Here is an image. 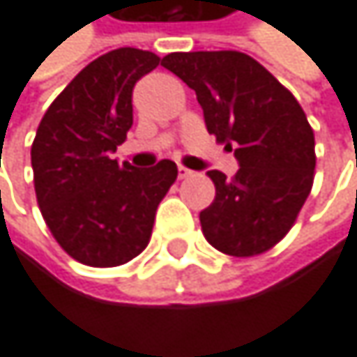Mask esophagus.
Masks as SVG:
<instances>
[{"label": "esophagus", "mask_w": 357, "mask_h": 357, "mask_svg": "<svg viewBox=\"0 0 357 357\" xmlns=\"http://www.w3.org/2000/svg\"><path fill=\"white\" fill-rule=\"evenodd\" d=\"M195 171H190V169H186L184 165H180L177 167V177H180V180H186V177H190Z\"/></svg>", "instance_id": "34e87169"}]
</instances>
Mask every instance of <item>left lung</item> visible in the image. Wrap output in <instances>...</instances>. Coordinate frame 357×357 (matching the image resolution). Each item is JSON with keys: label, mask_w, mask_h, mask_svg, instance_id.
I'll list each match as a JSON object with an SVG mask.
<instances>
[{"label": "left lung", "mask_w": 357, "mask_h": 357, "mask_svg": "<svg viewBox=\"0 0 357 357\" xmlns=\"http://www.w3.org/2000/svg\"><path fill=\"white\" fill-rule=\"evenodd\" d=\"M162 66L195 89L205 128L240 165L231 180L208 171L216 197L199 214L205 240L231 257L266 252L287 236L312 188L314 135L302 107L246 53H169Z\"/></svg>", "instance_id": "8db88e82"}]
</instances>
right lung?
Segmentation results:
<instances>
[{
	"label": "right lung",
	"instance_id": "add662e5",
	"mask_svg": "<svg viewBox=\"0 0 357 357\" xmlns=\"http://www.w3.org/2000/svg\"><path fill=\"white\" fill-rule=\"evenodd\" d=\"M158 63V55L132 47L100 55L66 85L38 126L31 169L40 212L59 246L85 266L135 259L177 177L173 160L135 169L111 156L132 128L135 83Z\"/></svg>",
	"mask_w": 357,
	"mask_h": 357
}]
</instances>
